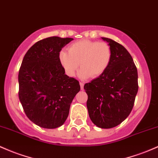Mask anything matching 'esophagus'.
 I'll use <instances>...</instances> for the list:
<instances>
[{
    "label": "esophagus",
    "mask_w": 158,
    "mask_h": 158,
    "mask_svg": "<svg viewBox=\"0 0 158 158\" xmlns=\"http://www.w3.org/2000/svg\"><path fill=\"white\" fill-rule=\"evenodd\" d=\"M79 84H80V87H81V89L82 90H83L84 89V82H79Z\"/></svg>",
    "instance_id": "esophagus-1"
}]
</instances>
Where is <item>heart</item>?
<instances>
[{
  "instance_id": "heart-1",
  "label": "heart",
  "mask_w": 158,
  "mask_h": 158,
  "mask_svg": "<svg viewBox=\"0 0 158 158\" xmlns=\"http://www.w3.org/2000/svg\"><path fill=\"white\" fill-rule=\"evenodd\" d=\"M60 63L69 76H73L79 67L80 76L98 78L106 70L112 60V49L105 42L82 40L72 43L68 52L61 51Z\"/></svg>"
}]
</instances>
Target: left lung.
<instances>
[{"label":"left lung","instance_id":"obj_1","mask_svg":"<svg viewBox=\"0 0 158 158\" xmlns=\"http://www.w3.org/2000/svg\"><path fill=\"white\" fill-rule=\"evenodd\" d=\"M112 49V60L106 70L84 89L87 108L92 122L100 128L116 127L130 115L138 91V73L131 54L113 40L102 37Z\"/></svg>","mask_w":158,"mask_h":158}]
</instances>
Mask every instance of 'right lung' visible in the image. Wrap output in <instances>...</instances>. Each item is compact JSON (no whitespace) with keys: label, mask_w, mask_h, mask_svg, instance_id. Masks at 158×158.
Segmentation results:
<instances>
[{"label":"right lung","mask_w":158,"mask_h":158,"mask_svg":"<svg viewBox=\"0 0 158 158\" xmlns=\"http://www.w3.org/2000/svg\"><path fill=\"white\" fill-rule=\"evenodd\" d=\"M73 40L45 38L33 45L22 60L19 98L27 117L41 127L61 126L80 91L79 81L66 75L59 60L60 50Z\"/></svg>","instance_id":"add662e5"}]
</instances>
